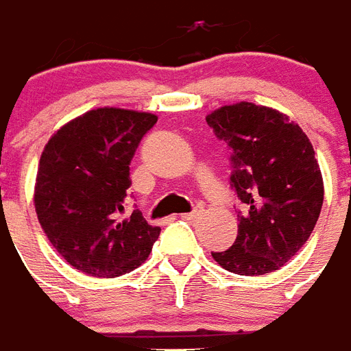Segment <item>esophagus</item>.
Masks as SVG:
<instances>
[{
	"label": "esophagus",
	"instance_id": "1",
	"mask_svg": "<svg viewBox=\"0 0 351 351\" xmlns=\"http://www.w3.org/2000/svg\"><path fill=\"white\" fill-rule=\"evenodd\" d=\"M203 212H204L203 206H201V204H197V206H193L192 212H189V214H183V215H181V217H183V219H186V221L199 219V217L203 215Z\"/></svg>",
	"mask_w": 351,
	"mask_h": 351
}]
</instances>
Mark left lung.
<instances>
[{"mask_svg": "<svg viewBox=\"0 0 351 351\" xmlns=\"http://www.w3.org/2000/svg\"><path fill=\"white\" fill-rule=\"evenodd\" d=\"M206 123L228 145L230 186L243 204L234 245L212 257L239 276L279 270L321 214L324 189L312 143L285 114L246 101L221 106Z\"/></svg>", "mask_w": 351, "mask_h": 351, "instance_id": "left-lung-1", "label": "left lung"}]
</instances>
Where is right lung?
<instances>
[{"label": "right lung", "mask_w": 351, "mask_h": 351, "mask_svg": "<svg viewBox=\"0 0 351 351\" xmlns=\"http://www.w3.org/2000/svg\"><path fill=\"white\" fill-rule=\"evenodd\" d=\"M158 117L97 108L56 132L39 159L34 204L56 250L75 270L119 277L145 263L161 228L125 215L130 161Z\"/></svg>", "instance_id": "right-lung-1"}]
</instances>
